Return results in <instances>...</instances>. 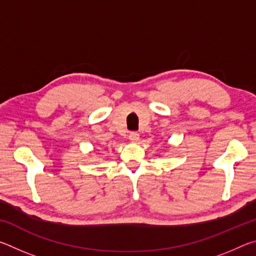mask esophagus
<instances>
[{
    "label": "esophagus",
    "instance_id": "34e87169",
    "mask_svg": "<svg viewBox=\"0 0 256 256\" xmlns=\"http://www.w3.org/2000/svg\"><path fill=\"white\" fill-rule=\"evenodd\" d=\"M128 138H130V140H131L132 142H136V141H138V138H140V136H138V132L133 131V132H130Z\"/></svg>",
    "mask_w": 256,
    "mask_h": 256
}]
</instances>
